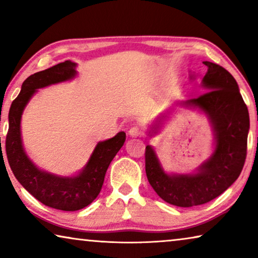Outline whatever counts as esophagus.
I'll use <instances>...</instances> for the list:
<instances>
[{
	"label": "esophagus",
	"mask_w": 258,
	"mask_h": 258,
	"mask_svg": "<svg viewBox=\"0 0 258 258\" xmlns=\"http://www.w3.org/2000/svg\"><path fill=\"white\" fill-rule=\"evenodd\" d=\"M129 135L133 136V137H139L141 135H143V130L140 128V126L137 125H134L132 128L129 129Z\"/></svg>",
	"instance_id": "34e87169"
}]
</instances>
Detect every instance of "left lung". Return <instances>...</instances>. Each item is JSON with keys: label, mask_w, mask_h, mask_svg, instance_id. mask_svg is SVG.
<instances>
[{"label": "left lung", "mask_w": 258, "mask_h": 258, "mask_svg": "<svg viewBox=\"0 0 258 258\" xmlns=\"http://www.w3.org/2000/svg\"><path fill=\"white\" fill-rule=\"evenodd\" d=\"M206 93L186 103L195 105L211 119L216 134L213 156L191 175H168L150 146L146 147L148 181L162 200L172 206L191 208L208 203L224 192L241 174L246 157L249 111L236 80L223 67L203 62Z\"/></svg>", "instance_id": "1"}]
</instances>
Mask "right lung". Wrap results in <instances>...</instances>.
Here are the masks:
<instances>
[{
	"mask_svg": "<svg viewBox=\"0 0 258 258\" xmlns=\"http://www.w3.org/2000/svg\"><path fill=\"white\" fill-rule=\"evenodd\" d=\"M75 67L74 62L64 61L24 81L21 93L10 105L9 128L6 137L7 158L17 181L44 206L63 211L83 209L96 199L109 164L125 141V133L121 132L112 139L98 143L87 167L75 177H58L38 170L27 157L20 130L24 107L38 88L73 79L76 75Z\"/></svg>",
	"mask_w": 258,
	"mask_h": 258,
	"instance_id": "obj_1",
	"label": "right lung"
}]
</instances>
